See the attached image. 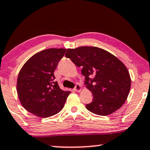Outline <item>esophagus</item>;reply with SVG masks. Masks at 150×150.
I'll return each mask as SVG.
<instances>
[{
    "instance_id": "34e87169",
    "label": "esophagus",
    "mask_w": 150,
    "mask_h": 150,
    "mask_svg": "<svg viewBox=\"0 0 150 150\" xmlns=\"http://www.w3.org/2000/svg\"><path fill=\"white\" fill-rule=\"evenodd\" d=\"M81 89H82V88H81V85H79V84H77L76 86H75V88H74V90H75V91L79 92H81Z\"/></svg>"
}]
</instances>
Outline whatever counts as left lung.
<instances>
[{
    "instance_id": "obj_1",
    "label": "left lung",
    "mask_w": 150,
    "mask_h": 150,
    "mask_svg": "<svg viewBox=\"0 0 150 150\" xmlns=\"http://www.w3.org/2000/svg\"><path fill=\"white\" fill-rule=\"evenodd\" d=\"M65 56L82 67L86 87L93 95L92 102L86 106L89 111L105 116L122 106L132 81L128 69L121 60L106 50L95 47L68 49Z\"/></svg>"
}]
</instances>
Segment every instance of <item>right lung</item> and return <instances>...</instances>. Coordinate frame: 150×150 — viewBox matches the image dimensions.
Segmentation results:
<instances>
[{"instance_id": "add662e5", "label": "right lung", "mask_w": 150, "mask_h": 150, "mask_svg": "<svg viewBox=\"0 0 150 150\" xmlns=\"http://www.w3.org/2000/svg\"><path fill=\"white\" fill-rule=\"evenodd\" d=\"M66 49H48L33 55L18 73L16 91L25 110L40 117L57 114L64 107L70 91L55 81L54 71Z\"/></svg>"}]
</instances>
